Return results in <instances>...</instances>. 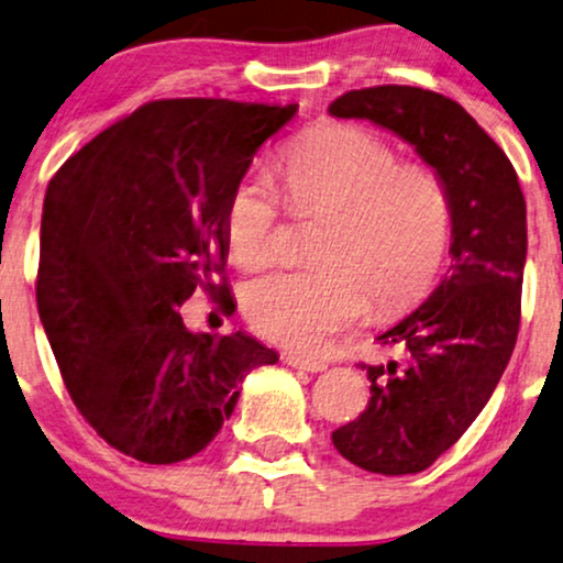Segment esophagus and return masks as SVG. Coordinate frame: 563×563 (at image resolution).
I'll list each match as a JSON object with an SVG mask.
<instances>
[{"mask_svg":"<svg viewBox=\"0 0 563 563\" xmlns=\"http://www.w3.org/2000/svg\"><path fill=\"white\" fill-rule=\"evenodd\" d=\"M283 363L290 365V368L309 371V373H321V371H327V365H324V363H319V360H309V357L294 355V352H288V355H283Z\"/></svg>","mask_w":563,"mask_h":563,"instance_id":"obj_1","label":"esophagus"}]
</instances>
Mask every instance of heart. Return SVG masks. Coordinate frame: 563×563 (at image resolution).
I'll list each match as a JSON object with an SVG mask.
<instances>
[{
	"mask_svg": "<svg viewBox=\"0 0 563 563\" xmlns=\"http://www.w3.org/2000/svg\"><path fill=\"white\" fill-rule=\"evenodd\" d=\"M296 211L327 213L313 239L317 265L250 283L242 306L262 336L319 352L371 311H396L424 296L451 244V198L432 169L399 162L378 133L327 123L290 146L283 162ZM280 195L267 172L229 192L223 234L231 260L260 269L275 257Z\"/></svg>",
	"mask_w": 563,
	"mask_h": 563,
	"instance_id": "heart-1",
	"label": "heart"
}]
</instances>
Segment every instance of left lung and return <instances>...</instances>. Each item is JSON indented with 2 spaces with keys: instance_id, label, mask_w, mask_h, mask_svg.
Returning a JSON list of instances; mask_svg holds the SVG:
<instances>
[{
  "instance_id": "left-lung-1",
  "label": "left lung",
  "mask_w": 563,
  "mask_h": 563,
  "mask_svg": "<svg viewBox=\"0 0 563 563\" xmlns=\"http://www.w3.org/2000/svg\"><path fill=\"white\" fill-rule=\"evenodd\" d=\"M329 115L371 120L415 146L451 198V269L427 301L378 334L404 363H360L371 401L332 432L340 455L371 474H419L486 407L520 329L528 219L507 154L451 97L384 85L352 89Z\"/></svg>"
}]
</instances>
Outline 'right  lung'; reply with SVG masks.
<instances>
[{
    "label": "right lung",
    "instance_id": "right-lung-1",
    "mask_svg": "<svg viewBox=\"0 0 563 563\" xmlns=\"http://www.w3.org/2000/svg\"><path fill=\"white\" fill-rule=\"evenodd\" d=\"M298 104L156 100L81 146L48 183L37 313L81 417L144 463L200 453L246 373L277 352L244 332H190L179 306L216 283L223 211L254 154Z\"/></svg>",
    "mask_w": 563,
    "mask_h": 563
}]
</instances>
